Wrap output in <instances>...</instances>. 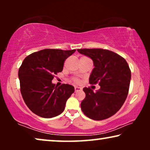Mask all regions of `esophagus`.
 I'll list each match as a JSON object with an SVG mask.
<instances>
[{
	"label": "esophagus",
	"mask_w": 150,
	"mask_h": 150,
	"mask_svg": "<svg viewBox=\"0 0 150 150\" xmlns=\"http://www.w3.org/2000/svg\"><path fill=\"white\" fill-rule=\"evenodd\" d=\"M74 89H75V91H76V92L82 91V88L79 87H74Z\"/></svg>",
	"instance_id": "34e87169"
}]
</instances>
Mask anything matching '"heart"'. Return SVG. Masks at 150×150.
<instances>
[{"mask_svg": "<svg viewBox=\"0 0 150 150\" xmlns=\"http://www.w3.org/2000/svg\"><path fill=\"white\" fill-rule=\"evenodd\" d=\"M74 81H75V82H78V81H77L76 79H74Z\"/></svg>", "mask_w": 150, "mask_h": 150, "instance_id": "1", "label": "heart"}]
</instances>
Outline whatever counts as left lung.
I'll use <instances>...</instances> for the list:
<instances>
[{"instance_id": "obj_1", "label": "left lung", "mask_w": 150, "mask_h": 150, "mask_svg": "<svg viewBox=\"0 0 150 150\" xmlns=\"http://www.w3.org/2000/svg\"><path fill=\"white\" fill-rule=\"evenodd\" d=\"M92 59L94 68L89 83H99L100 89L93 92L83 88L86 97L81 102L83 113L93 120L109 118L120 109L128 93L131 71L126 61L115 52L100 48L78 49Z\"/></svg>"}]
</instances>
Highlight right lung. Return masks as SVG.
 Returning a JSON list of instances; mask_svg holds the SVG:
<instances>
[{
    "label": "right lung",
    "mask_w": 150,
    "mask_h": 150,
    "mask_svg": "<svg viewBox=\"0 0 150 150\" xmlns=\"http://www.w3.org/2000/svg\"><path fill=\"white\" fill-rule=\"evenodd\" d=\"M75 51L44 49L24 59L18 71L20 91L26 106L37 115L52 118L64 110L74 87L68 84L57 87L52 81Z\"/></svg>",
    "instance_id": "right-lung-1"
}]
</instances>
